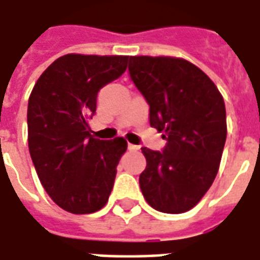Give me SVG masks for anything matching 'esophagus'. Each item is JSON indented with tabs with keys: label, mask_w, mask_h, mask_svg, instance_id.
<instances>
[{
	"label": "esophagus",
	"mask_w": 260,
	"mask_h": 260,
	"mask_svg": "<svg viewBox=\"0 0 260 260\" xmlns=\"http://www.w3.org/2000/svg\"><path fill=\"white\" fill-rule=\"evenodd\" d=\"M128 149H129V150H138V149H139V146H138V145H132V143H128Z\"/></svg>",
	"instance_id": "1"
}]
</instances>
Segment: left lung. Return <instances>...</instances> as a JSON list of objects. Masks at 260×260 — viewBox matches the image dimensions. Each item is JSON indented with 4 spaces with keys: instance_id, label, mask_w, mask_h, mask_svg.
Returning a JSON list of instances; mask_svg holds the SVG:
<instances>
[{
    "instance_id": "8db88e82",
    "label": "left lung",
    "mask_w": 260,
    "mask_h": 260,
    "mask_svg": "<svg viewBox=\"0 0 260 260\" xmlns=\"http://www.w3.org/2000/svg\"><path fill=\"white\" fill-rule=\"evenodd\" d=\"M131 80L149 104V122L168 143L142 148L146 169L139 186L160 212L191 210L218 173L226 139L224 99L193 63L168 56H131Z\"/></svg>"
}]
</instances>
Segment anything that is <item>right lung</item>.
Wrapping results in <instances>:
<instances>
[{"label":"right lung","mask_w":260,"mask_h":260,"mask_svg":"<svg viewBox=\"0 0 260 260\" xmlns=\"http://www.w3.org/2000/svg\"><path fill=\"white\" fill-rule=\"evenodd\" d=\"M128 56L64 54L42 73L28 103V145L38 177L57 206L91 214L107 204L124 138L97 139L88 119L97 94L126 70Z\"/></svg>","instance_id":"add662e5"}]
</instances>
